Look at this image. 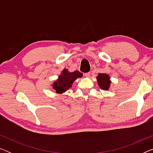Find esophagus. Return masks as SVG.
<instances>
[{
    "label": "esophagus",
    "mask_w": 153,
    "mask_h": 153,
    "mask_svg": "<svg viewBox=\"0 0 153 153\" xmlns=\"http://www.w3.org/2000/svg\"><path fill=\"white\" fill-rule=\"evenodd\" d=\"M84 76H85V77H87V78H88V77H89L90 76H91V73H90V72L85 73V74H84Z\"/></svg>",
    "instance_id": "obj_1"
}]
</instances>
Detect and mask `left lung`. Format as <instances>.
<instances>
[{"label":"left lung","instance_id":"obj_1","mask_svg":"<svg viewBox=\"0 0 153 153\" xmlns=\"http://www.w3.org/2000/svg\"><path fill=\"white\" fill-rule=\"evenodd\" d=\"M97 80V84L100 88L104 91L109 90L111 81L110 76L106 73H100L98 76H96Z\"/></svg>","mask_w":153,"mask_h":153}]
</instances>
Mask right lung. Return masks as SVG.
I'll use <instances>...</instances> for the list:
<instances>
[{
	"instance_id": "add662e5",
	"label": "right lung",
	"mask_w": 153,
	"mask_h": 153,
	"mask_svg": "<svg viewBox=\"0 0 153 153\" xmlns=\"http://www.w3.org/2000/svg\"><path fill=\"white\" fill-rule=\"evenodd\" d=\"M83 76L82 73L79 71L69 72L68 69L64 68L58 79L53 81L51 84L52 88L55 93L58 94H62L66 92L72 86V83L78 78H81Z\"/></svg>"
}]
</instances>
